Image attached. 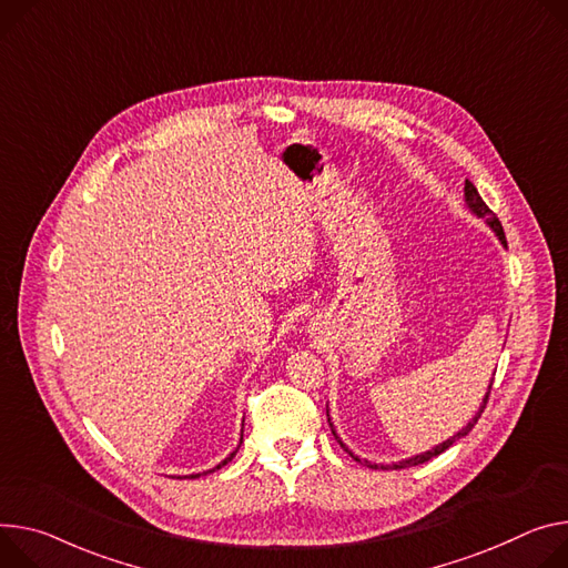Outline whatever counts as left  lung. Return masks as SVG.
Here are the masks:
<instances>
[{
	"label": "left lung",
	"instance_id": "1",
	"mask_svg": "<svg viewBox=\"0 0 568 568\" xmlns=\"http://www.w3.org/2000/svg\"><path fill=\"white\" fill-rule=\"evenodd\" d=\"M464 201H467V209L476 215V217H485L487 220V224H489V229L496 233V237L500 240V244L503 246H507V240H505V233H503V226H500V222H498V217L487 209V203L483 201V196L478 194V190H476V185L471 183V181H467L464 183ZM491 385H494V378H491V383H489V387H487V394H485V398H483V405H480V409L476 412V417L464 426L462 430H457V435H453V437H448L446 442H442L439 446H435V448H430V450H426V453H422V455H415V457H407V459H400V462H392V464H385V467H381V469H407V467H417V464H424V462H428V459H433V457H437L439 453H444L448 446H453L457 439H462L464 435H469L471 433V428L478 424V419H480V415L485 412V405H487V400H489V394H491ZM326 415H328V409H326ZM328 426H331V430H333V435H335V439L339 442V446L355 459V462H365L367 467H372V469H378V464H372V462H367V459H359L357 455H353L348 448H346V444L337 437V433H335V428H333V424H331V417H328Z\"/></svg>",
	"mask_w": 568,
	"mask_h": 568
}]
</instances>
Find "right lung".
Masks as SVG:
<instances>
[{"instance_id": "obj_1", "label": "right lung", "mask_w": 568, "mask_h": 568, "mask_svg": "<svg viewBox=\"0 0 568 568\" xmlns=\"http://www.w3.org/2000/svg\"><path fill=\"white\" fill-rule=\"evenodd\" d=\"M242 426H244V424H242ZM240 444H242V439H240ZM235 453H237V450H233V453H231V455H229L226 459H222V462L217 464V467H215V469H222V467H224V464H229V462H231V459L235 457ZM215 469H209V471H203V474H213ZM203 474H192V476H185V478H199V476H203ZM179 480H181V478H179Z\"/></svg>"}]
</instances>
